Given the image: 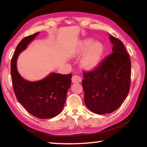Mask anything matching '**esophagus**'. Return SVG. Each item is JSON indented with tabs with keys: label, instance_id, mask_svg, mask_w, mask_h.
<instances>
[{
	"label": "esophagus",
	"instance_id": "esophagus-1",
	"mask_svg": "<svg viewBox=\"0 0 147 147\" xmlns=\"http://www.w3.org/2000/svg\"><path fill=\"white\" fill-rule=\"evenodd\" d=\"M82 78L78 75H74L72 77V82L73 83H80L82 82Z\"/></svg>",
	"mask_w": 147,
	"mask_h": 147
}]
</instances>
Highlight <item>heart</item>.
Listing matches in <instances>:
<instances>
[{"instance_id": "1", "label": "heart", "mask_w": 147, "mask_h": 147, "mask_svg": "<svg viewBox=\"0 0 147 147\" xmlns=\"http://www.w3.org/2000/svg\"><path fill=\"white\" fill-rule=\"evenodd\" d=\"M104 52V46L100 42L86 39L80 43L74 55L80 56L84 54L80 59L81 67L86 70H91L98 66Z\"/></svg>"}]
</instances>
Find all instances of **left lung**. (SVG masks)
<instances>
[{
	"mask_svg": "<svg viewBox=\"0 0 147 147\" xmlns=\"http://www.w3.org/2000/svg\"><path fill=\"white\" fill-rule=\"evenodd\" d=\"M112 54L94 70L84 73L82 87L87 108L96 114L118 109L130 91L131 61L124 44L109 34Z\"/></svg>",
	"mask_w": 147,
	"mask_h": 147,
	"instance_id": "8db88e82",
	"label": "left lung"
}]
</instances>
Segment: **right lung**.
<instances>
[{
    "instance_id": "1",
    "label": "right lung",
    "mask_w": 147,
    "mask_h": 147,
    "mask_svg": "<svg viewBox=\"0 0 147 147\" xmlns=\"http://www.w3.org/2000/svg\"><path fill=\"white\" fill-rule=\"evenodd\" d=\"M39 34L37 32L26 37L17 46L11 62V80L17 99L28 113L39 119H51L60 113L63 108L72 74L51 73L43 79L34 82L20 75L17 68L19 54Z\"/></svg>"
}]
</instances>
